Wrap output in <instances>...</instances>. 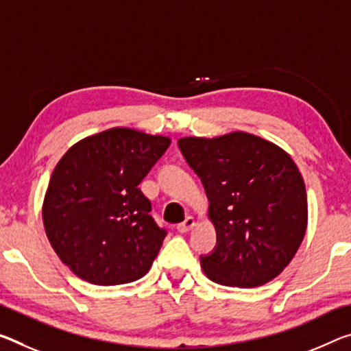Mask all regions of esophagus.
Listing matches in <instances>:
<instances>
[{
    "label": "esophagus",
    "mask_w": 351,
    "mask_h": 351,
    "mask_svg": "<svg viewBox=\"0 0 351 351\" xmlns=\"http://www.w3.org/2000/svg\"><path fill=\"white\" fill-rule=\"evenodd\" d=\"M195 225H197V221H195V219H193V217H186V220L182 221V223L178 225V231H180V232H189Z\"/></svg>",
    "instance_id": "34e87169"
}]
</instances>
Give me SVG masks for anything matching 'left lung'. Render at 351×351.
I'll list each match as a JSON object with an SVG mask.
<instances>
[{
  "mask_svg": "<svg viewBox=\"0 0 351 351\" xmlns=\"http://www.w3.org/2000/svg\"><path fill=\"white\" fill-rule=\"evenodd\" d=\"M209 199L217 247L204 275L230 287H258L281 274L303 242L308 198L303 176L274 142L234 131L178 141Z\"/></svg>",
  "mask_w": 351,
  "mask_h": 351,
  "instance_id": "left-lung-1",
  "label": "left lung"
}]
</instances>
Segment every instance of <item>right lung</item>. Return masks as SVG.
I'll return each mask as SVG.
<instances>
[{
    "label": "right lung",
    "instance_id": "right-lung-1",
    "mask_svg": "<svg viewBox=\"0 0 351 351\" xmlns=\"http://www.w3.org/2000/svg\"><path fill=\"white\" fill-rule=\"evenodd\" d=\"M170 137L110 128L69 148L49 178L42 219L59 259L87 282L115 286L148 274L165 239L138 184Z\"/></svg>",
    "mask_w": 351,
    "mask_h": 351
}]
</instances>
